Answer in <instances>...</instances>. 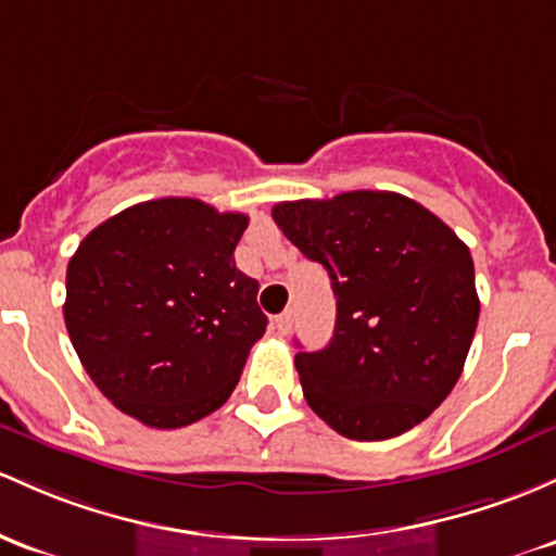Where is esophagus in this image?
Instances as JSON below:
<instances>
[{
  "instance_id": "34e87169",
  "label": "esophagus",
  "mask_w": 556,
  "mask_h": 556,
  "mask_svg": "<svg viewBox=\"0 0 556 556\" xmlns=\"http://www.w3.org/2000/svg\"><path fill=\"white\" fill-rule=\"evenodd\" d=\"M274 329H277L279 334H290V329H292V311H285V314H279L277 319H274Z\"/></svg>"
}]
</instances>
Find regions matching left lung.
<instances>
[{"label": "left lung", "mask_w": 556, "mask_h": 556, "mask_svg": "<svg viewBox=\"0 0 556 556\" xmlns=\"http://www.w3.org/2000/svg\"><path fill=\"white\" fill-rule=\"evenodd\" d=\"M277 227L327 268L338 319L298 351L308 406L351 441H386L430 417L465 369L480 301L469 248L399 192L277 203Z\"/></svg>", "instance_id": "8db88e82"}]
</instances>
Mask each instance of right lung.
<instances>
[{"mask_svg": "<svg viewBox=\"0 0 556 556\" xmlns=\"http://www.w3.org/2000/svg\"><path fill=\"white\" fill-rule=\"evenodd\" d=\"M245 213L161 198L91 229L65 277V327L115 408L174 430L229 399L266 332L258 282L235 266Z\"/></svg>", "mask_w": 556, "mask_h": 556, "instance_id": "add662e5", "label": "right lung"}]
</instances>
